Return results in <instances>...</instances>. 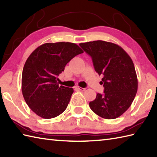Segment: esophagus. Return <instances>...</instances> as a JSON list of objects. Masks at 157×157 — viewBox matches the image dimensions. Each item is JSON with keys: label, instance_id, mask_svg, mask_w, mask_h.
<instances>
[{"label": "esophagus", "instance_id": "obj_1", "mask_svg": "<svg viewBox=\"0 0 157 157\" xmlns=\"http://www.w3.org/2000/svg\"><path fill=\"white\" fill-rule=\"evenodd\" d=\"M75 88L78 89V90H82V91H84L86 90L85 88H82V87H79V86H75Z\"/></svg>", "mask_w": 157, "mask_h": 157}]
</instances>
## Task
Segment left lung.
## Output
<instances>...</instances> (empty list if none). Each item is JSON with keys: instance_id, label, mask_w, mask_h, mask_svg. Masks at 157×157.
<instances>
[{"instance_id": "8db88e82", "label": "left lung", "mask_w": 157, "mask_h": 157, "mask_svg": "<svg viewBox=\"0 0 157 157\" xmlns=\"http://www.w3.org/2000/svg\"><path fill=\"white\" fill-rule=\"evenodd\" d=\"M90 55L96 72L103 75V94L89 103L93 111L105 119H114L127 111L137 91V78L131 57L121 46L94 41L79 44Z\"/></svg>"}]
</instances>
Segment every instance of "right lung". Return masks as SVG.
Segmentation results:
<instances>
[{"label":"right lung","instance_id":"1","mask_svg":"<svg viewBox=\"0 0 157 157\" xmlns=\"http://www.w3.org/2000/svg\"><path fill=\"white\" fill-rule=\"evenodd\" d=\"M83 52L73 43H46L27 58L21 75V92L27 105L36 115L50 119L66 109L74 90L59 86L58 76L73 58Z\"/></svg>","mask_w":157,"mask_h":157}]
</instances>
